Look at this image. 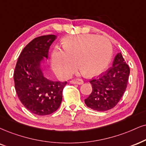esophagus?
<instances>
[{
	"instance_id": "obj_1",
	"label": "esophagus",
	"mask_w": 146,
	"mask_h": 146,
	"mask_svg": "<svg viewBox=\"0 0 146 146\" xmlns=\"http://www.w3.org/2000/svg\"><path fill=\"white\" fill-rule=\"evenodd\" d=\"M72 84H83V81L82 80H72L70 81Z\"/></svg>"
}]
</instances>
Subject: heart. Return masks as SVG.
<instances>
[{
  "label": "heart",
  "mask_w": 146,
  "mask_h": 146,
  "mask_svg": "<svg viewBox=\"0 0 146 146\" xmlns=\"http://www.w3.org/2000/svg\"><path fill=\"white\" fill-rule=\"evenodd\" d=\"M63 49L55 48L52 54V65L55 72L67 77L76 65L80 72L88 76H96L104 72L112 55L111 42L105 36L82 35L68 36L63 40Z\"/></svg>",
  "instance_id": "obj_1"
}]
</instances>
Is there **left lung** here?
<instances>
[{"instance_id":"left-lung-1","label":"left lung","mask_w":146,"mask_h":146,"mask_svg":"<svg viewBox=\"0 0 146 146\" xmlns=\"http://www.w3.org/2000/svg\"><path fill=\"white\" fill-rule=\"evenodd\" d=\"M130 69L121 53L115 57L112 66L98 78L90 80L93 91L84 100L86 105L97 111L109 110L116 106L127 87Z\"/></svg>"}]
</instances>
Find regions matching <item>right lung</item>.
I'll use <instances>...</instances> for the list:
<instances>
[{"label": "right lung", "mask_w": 146, "mask_h": 146, "mask_svg": "<svg viewBox=\"0 0 146 146\" xmlns=\"http://www.w3.org/2000/svg\"><path fill=\"white\" fill-rule=\"evenodd\" d=\"M53 35L35 38L22 50L14 72L15 88L19 100L28 110L38 116L51 114L59 108L67 82L53 81L43 75L40 62L47 59Z\"/></svg>", "instance_id": "add662e5"}]
</instances>
